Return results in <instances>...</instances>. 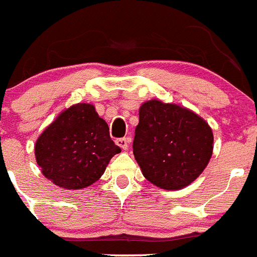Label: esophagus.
I'll return each instance as SVG.
<instances>
[{"mask_svg":"<svg viewBox=\"0 0 257 257\" xmlns=\"http://www.w3.org/2000/svg\"><path fill=\"white\" fill-rule=\"evenodd\" d=\"M115 144L117 145L121 150H126V149H128L129 141H128V138H117V140L115 141Z\"/></svg>","mask_w":257,"mask_h":257,"instance_id":"34e87169","label":"esophagus"}]
</instances>
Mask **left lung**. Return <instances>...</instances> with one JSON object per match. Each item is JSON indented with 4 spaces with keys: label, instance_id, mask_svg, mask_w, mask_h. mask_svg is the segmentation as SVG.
I'll use <instances>...</instances> for the list:
<instances>
[{
    "label": "left lung",
    "instance_id": "8db88e82",
    "mask_svg": "<svg viewBox=\"0 0 257 257\" xmlns=\"http://www.w3.org/2000/svg\"><path fill=\"white\" fill-rule=\"evenodd\" d=\"M213 133L198 113L151 99L140 107L133 154L147 181L164 190L189 186L208 166Z\"/></svg>",
    "mask_w": 257,
    "mask_h": 257
}]
</instances>
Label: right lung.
<instances>
[{"mask_svg": "<svg viewBox=\"0 0 257 257\" xmlns=\"http://www.w3.org/2000/svg\"><path fill=\"white\" fill-rule=\"evenodd\" d=\"M108 125L90 103L62 111L35 144L42 175L57 186L79 190L98 181L111 158L120 153Z\"/></svg>", "mask_w": 257, "mask_h": 257, "instance_id": "right-lung-1", "label": "right lung"}]
</instances>
